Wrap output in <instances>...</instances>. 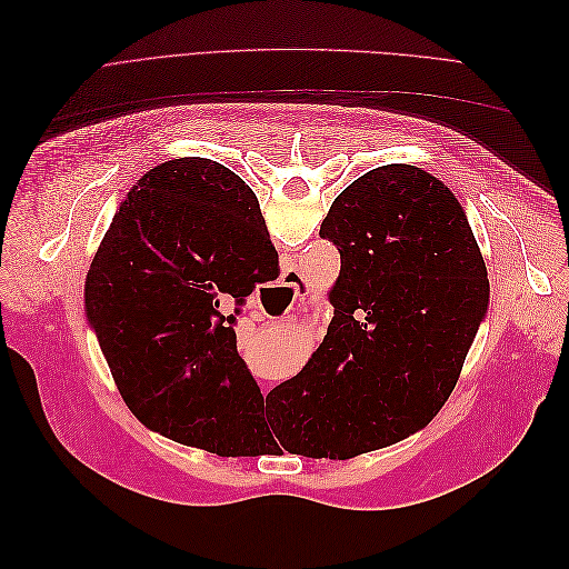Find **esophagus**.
Wrapping results in <instances>:
<instances>
[{
	"instance_id": "esophagus-1",
	"label": "esophagus",
	"mask_w": 569,
	"mask_h": 569,
	"mask_svg": "<svg viewBox=\"0 0 569 569\" xmlns=\"http://www.w3.org/2000/svg\"><path fill=\"white\" fill-rule=\"evenodd\" d=\"M282 284L289 287L291 291H295L297 297H303L306 295V284H303V278L297 272V270H284L282 272ZM268 391V385H263V393Z\"/></svg>"
}]
</instances>
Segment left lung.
I'll return each instance as SVG.
<instances>
[{"label":"left lung","mask_w":569,"mask_h":569,"mask_svg":"<svg viewBox=\"0 0 569 569\" xmlns=\"http://www.w3.org/2000/svg\"><path fill=\"white\" fill-rule=\"evenodd\" d=\"M335 318L306 368L266 396L256 451L347 460L406 439L449 399L489 306L487 266L453 192L389 163L332 201Z\"/></svg>","instance_id":"obj_1"}]
</instances>
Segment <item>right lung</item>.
<instances>
[{
	"label": "right lung",
	"instance_id": "1",
	"mask_svg": "<svg viewBox=\"0 0 569 569\" xmlns=\"http://www.w3.org/2000/svg\"><path fill=\"white\" fill-rule=\"evenodd\" d=\"M274 270L261 206L230 168L189 157L137 180L84 282L88 320L137 420L209 453H247L263 393L237 353L234 322Z\"/></svg>",
	"mask_w": 569,
	"mask_h": 569
}]
</instances>
